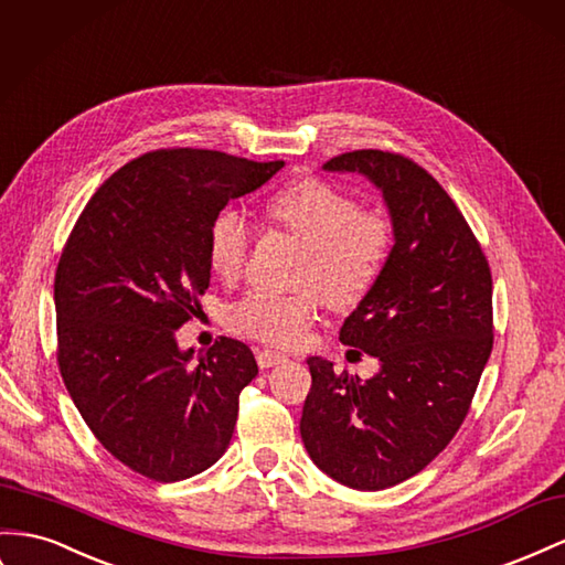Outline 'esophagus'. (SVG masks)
Segmentation results:
<instances>
[{
	"label": "esophagus",
	"instance_id": "esophagus-1",
	"mask_svg": "<svg viewBox=\"0 0 565 565\" xmlns=\"http://www.w3.org/2000/svg\"><path fill=\"white\" fill-rule=\"evenodd\" d=\"M287 361V356L282 352H273V349H256V363L262 365V369H273V365H278Z\"/></svg>",
	"mask_w": 565,
	"mask_h": 565
}]
</instances>
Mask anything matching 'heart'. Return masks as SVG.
<instances>
[{"instance_id": "b5f03b06", "label": "heart", "mask_w": 565, "mask_h": 565, "mask_svg": "<svg viewBox=\"0 0 565 565\" xmlns=\"http://www.w3.org/2000/svg\"><path fill=\"white\" fill-rule=\"evenodd\" d=\"M268 216L307 245L292 295L254 289L227 311V326L245 338L287 347L316 323L320 295L338 309L356 307L383 278L394 247L392 221L377 209H361L352 194L332 182H292L268 202ZM252 249L245 211L227 206L209 225V266L223 280H237Z\"/></svg>"}]
</instances>
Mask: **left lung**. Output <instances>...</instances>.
<instances>
[{
  "label": "left lung",
  "mask_w": 565,
  "mask_h": 565,
  "mask_svg": "<svg viewBox=\"0 0 565 565\" xmlns=\"http://www.w3.org/2000/svg\"><path fill=\"white\" fill-rule=\"evenodd\" d=\"M323 169L363 173L390 209V264L340 330L383 369L361 383L311 356L299 430L320 470L375 492L420 472L466 420L494 342L492 270L459 206L416 161L356 149Z\"/></svg>",
  "instance_id": "1"
}]
</instances>
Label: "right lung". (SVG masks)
Wrapping results in <instances>:
<instances>
[{
	"label": "right lung",
	"instance_id": "add662e5",
	"mask_svg": "<svg viewBox=\"0 0 565 565\" xmlns=\"http://www.w3.org/2000/svg\"><path fill=\"white\" fill-rule=\"evenodd\" d=\"M285 161L211 149H157L89 196L54 276L56 363L99 445L154 482L216 463L239 392L258 373L245 342L221 338L194 365L175 332L200 309L209 225Z\"/></svg>",
	"mask_w": 565,
	"mask_h": 565
}]
</instances>
